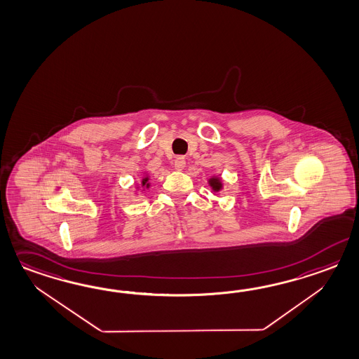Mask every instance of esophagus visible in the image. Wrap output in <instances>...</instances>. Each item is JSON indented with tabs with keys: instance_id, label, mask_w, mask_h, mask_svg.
<instances>
[{
	"instance_id": "34e87169",
	"label": "esophagus",
	"mask_w": 359,
	"mask_h": 359,
	"mask_svg": "<svg viewBox=\"0 0 359 359\" xmlns=\"http://www.w3.org/2000/svg\"><path fill=\"white\" fill-rule=\"evenodd\" d=\"M174 168L177 171H182L184 168H185V160H184L183 157H177L175 161H174Z\"/></svg>"
}]
</instances>
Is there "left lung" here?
I'll list each match as a JSON object with an SVG mask.
<instances>
[{"label":"left lung","mask_w":359,"mask_h":359,"mask_svg":"<svg viewBox=\"0 0 359 359\" xmlns=\"http://www.w3.org/2000/svg\"><path fill=\"white\" fill-rule=\"evenodd\" d=\"M210 185H211L212 189L216 191H220V188H222V183H220L219 179H211V180H210Z\"/></svg>","instance_id":"8db88e82"}]
</instances>
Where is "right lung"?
Returning a JSON list of instances; mask_svg holds the SVG:
<instances>
[{"mask_svg":"<svg viewBox=\"0 0 359 359\" xmlns=\"http://www.w3.org/2000/svg\"><path fill=\"white\" fill-rule=\"evenodd\" d=\"M147 180H148L147 177H145V179H143V185H147V187H148V184H147Z\"/></svg>","mask_w":359,"mask_h":359,"instance_id":"obj_1","label":"right lung"}]
</instances>
